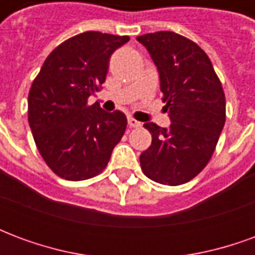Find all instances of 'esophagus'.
I'll use <instances>...</instances> for the list:
<instances>
[{"label": "esophagus", "mask_w": 255, "mask_h": 255, "mask_svg": "<svg viewBox=\"0 0 255 255\" xmlns=\"http://www.w3.org/2000/svg\"><path fill=\"white\" fill-rule=\"evenodd\" d=\"M128 126L132 128H139L140 127V123L138 120H135L133 117H128Z\"/></svg>", "instance_id": "obj_1"}]
</instances>
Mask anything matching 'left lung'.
Listing matches in <instances>:
<instances>
[{"label": "left lung", "instance_id": "obj_1", "mask_svg": "<svg viewBox=\"0 0 255 255\" xmlns=\"http://www.w3.org/2000/svg\"><path fill=\"white\" fill-rule=\"evenodd\" d=\"M160 72L162 102L171 127L144 123L151 146L140 154V168L153 182L180 186L212 158L225 124V94L208 54L195 42L172 31L136 38Z\"/></svg>", "mask_w": 255, "mask_h": 255}]
</instances>
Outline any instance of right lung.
<instances>
[{
  "instance_id": "right-lung-1",
  "label": "right lung",
  "mask_w": 255,
  "mask_h": 255,
  "mask_svg": "<svg viewBox=\"0 0 255 255\" xmlns=\"http://www.w3.org/2000/svg\"><path fill=\"white\" fill-rule=\"evenodd\" d=\"M129 36L87 31L53 50L31 84L28 123L47 166L65 180L100 175L127 128L120 111L89 105L105 82L109 58Z\"/></svg>"
}]
</instances>
